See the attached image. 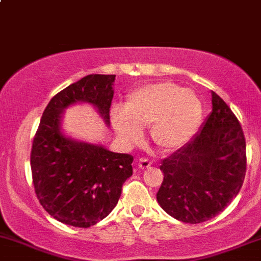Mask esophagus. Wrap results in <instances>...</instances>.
I'll list each match as a JSON object with an SVG mask.
<instances>
[{
	"mask_svg": "<svg viewBox=\"0 0 261 261\" xmlns=\"http://www.w3.org/2000/svg\"><path fill=\"white\" fill-rule=\"evenodd\" d=\"M150 164H152V162H150L149 159H147V158H141V159H139V162H138V165H139V168H141V169H145V168L150 167Z\"/></svg>",
	"mask_w": 261,
	"mask_h": 261,
	"instance_id": "1",
	"label": "esophagus"
}]
</instances>
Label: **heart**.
<instances>
[{"label":"heart","instance_id":"1","mask_svg":"<svg viewBox=\"0 0 261 261\" xmlns=\"http://www.w3.org/2000/svg\"><path fill=\"white\" fill-rule=\"evenodd\" d=\"M201 119L203 105L198 94L173 82L143 86L128 96L123 111L112 112V125L123 142L138 143L143 128L150 127L153 144L163 152L189 142Z\"/></svg>","mask_w":261,"mask_h":261}]
</instances>
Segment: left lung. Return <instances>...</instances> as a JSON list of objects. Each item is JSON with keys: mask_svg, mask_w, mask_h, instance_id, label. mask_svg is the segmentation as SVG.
I'll return each mask as SVG.
<instances>
[{"mask_svg": "<svg viewBox=\"0 0 261 261\" xmlns=\"http://www.w3.org/2000/svg\"><path fill=\"white\" fill-rule=\"evenodd\" d=\"M212 105L200 130L161 165L164 178L156 200L183 223H203L223 212L245 178L246 144L239 120L214 92Z\"/></svg>", "mask_w": 261, "mask_h": 261, "instance_id": "obj_1", "label": "left lung"}]
</instances>
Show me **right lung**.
I'll return each instance as SVG.
<instances>
[{"instance_id":"right-lung-1","label":"right lung","mask_w":261,"mask_h":261,"mask_svg":"<svg viewBox=\"0 0 261 261\" xmlns=\"http://www.w3.org/2000/svg\"><path fill=\"white\" fill-rule=\"evenodd\" d=\"M114 74H88L49 100L33 138L31 169L35 192L51 217L89 228L118 203L122 186L133 174L129 154L71 138L62 132L64 109L88 103L109 127Z\"/></svg>"}]
</instances>
